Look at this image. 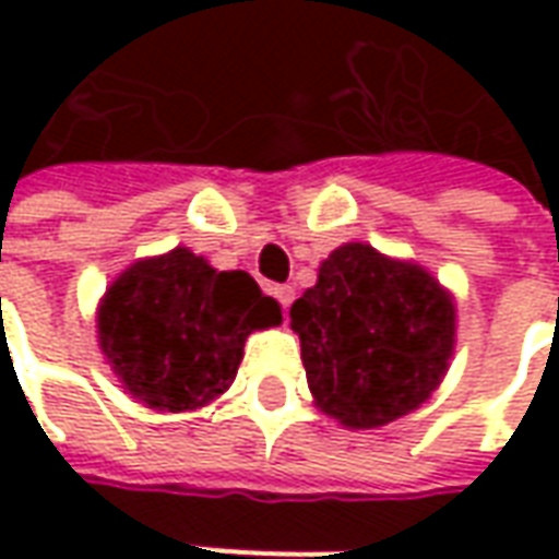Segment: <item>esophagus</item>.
Returning <instances> with one entry per match:
<instances>
[{
    "label": "esophagus",
    "mask_w": 559,
    "mask_h": 559,
    "mask_svg": "<svg viewBox=\"0 0 559 559\" xmlns=\"http://www.w3.org/2000/svg\"><path fill=\"white\" fill-rule=\"evenodd\" d=\"M275 299H278L281 305H284V308H290V302L293 299H296V290H293L290 284H278V287H275Z\"/></svg>",
    "instance_id": "esophagus-1"
}]
</instances>
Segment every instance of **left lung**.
Segmentation results:
<instances>
[{"instance_id": "obj_1", "label": "left lung", "mask_w": 559, "mask_h": 559, "mask_svg": "<svg viewBox=\"0 0 559 559\" xmlns=\"http://www.w3.org/2000/svg\"><path fill=\"white\" fill-rule=\"evenodd\" d=\"M320 413L368 431L419 411L455 353V296L416 260L344 242L290 308Z\"/></svg>"}]
</instances>
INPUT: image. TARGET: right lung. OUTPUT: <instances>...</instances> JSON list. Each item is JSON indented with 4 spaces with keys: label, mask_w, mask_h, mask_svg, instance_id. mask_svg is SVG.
I'll use <instances>...</instances> for the list:
<instances>
[{
    "label": "right lung",
    "mask_w": 559,
    "mask_h": 559,
    "mask_svg": "<svg viewBox=\"0 0 559 559\" xmlns=\"http://www.w3.org/2000/svg\"><path fill=\"white\" fill-rule=\"evenodd\" d=\"M281 305L242 272H218L182 245L134 260L98 302V347L148 411L206 407L236 380L245 341L278 326Z\"/></svg>",
    "instance_id": "obj_1"
}]
</instances>
